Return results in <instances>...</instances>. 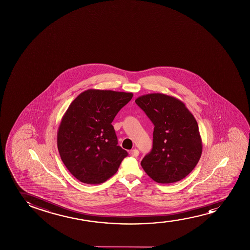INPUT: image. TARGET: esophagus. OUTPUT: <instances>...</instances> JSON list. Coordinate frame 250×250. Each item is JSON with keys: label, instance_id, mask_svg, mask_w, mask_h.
<instances>
[{"label": "esophagus", "instance_id": "34e87169", "mask_svg": "<svg viewBox=\"0 0 250 250\" xmlns=\"http://www.w3.org/2000/svg\"><path fill=\"white\" fill-rule=\"evenodd\" d=\"M130 154L132 157H137L138 154H139V152H138L137 148H134V149H131L130 151Z\"/></svg>", "mask_w": 250, "mask_h": 250}]
</instances>
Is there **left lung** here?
Segmentation results:
<instances>
[{"instance_id": "8db88e82", "label": "left lung", "mask_w": 250, "mask_h": 250, "mask_svg": "<svg viewBox=\"0 0 250 250\" xmlns=\"http://www.w3.org/2000/svg\"><path fill=\"white\" fill-rule=\"evenodd\" d=\"M135 102L154 125L153 148L141 161L142 167L157 183L180 181L193 171L202 155L195 117L180 100L161 93L144 95Z\"/></svg>"}]
</instances>
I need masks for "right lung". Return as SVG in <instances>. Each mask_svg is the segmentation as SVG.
Returning a JSON list of instances; mask_svg holds the SVG:
<instances>
[{
  "label": "right lung",
  "mask_w": 250,
  "mask_h": 250,
  "mask_svg": "<svg viewBox=\"0 0 250 250\" xmlns=\"http://www.w3.org/2000/svg\"><path fill=\"white\" fill-rule=\"evenodd\" d=\"M132 93L87 89L62 117L57 147L68 171L88 185L103 184L116 173L128 153L118 146L112 122Z\"/></svg>",
  "instance_id": "add662e5"
}]
</instances>
